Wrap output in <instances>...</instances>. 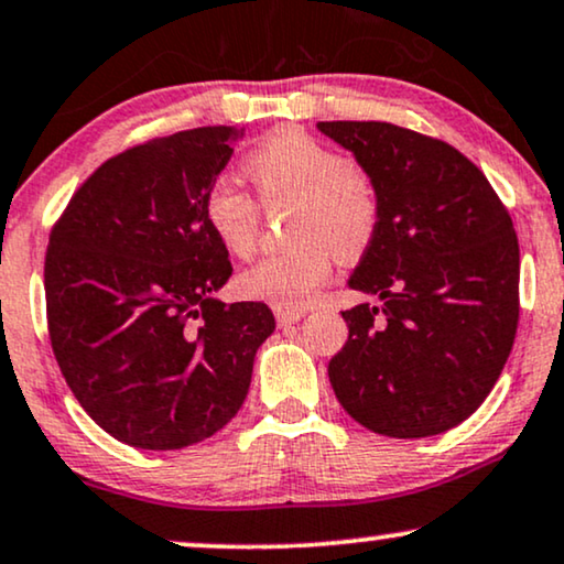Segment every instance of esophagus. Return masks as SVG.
<instances>
[{
	"mask_svg": "<svg viewBox=\"0 0 564 564\" xmlns=\"http://www.w3.org/2000/svg\"><path fill=\"white\" fill-rule=\"evenodd\" d=\"M302 317H304V310H283V306H275V319L281 327L294 325V322H299Z\"/></svg>",
	"mask_w": 564,
	"mask_h": 564,
	"instance_id": "34e87169",
	"label": "esophagus"
}]
</instances>
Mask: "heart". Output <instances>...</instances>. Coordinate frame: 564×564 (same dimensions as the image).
<instances>
[{
    "label": "heart",
    "mask_w": 564,
    "mask_h": 564,
    "mask_svg": "<svg viewBox=\"0 0 564 564\" xmlns=\"http://www.w3.org/2000/svg\"><path fill=\"white\" fill-rule=\"evenodd\" d=\"M268 208L294 206L291 245L250 262L237 283L245 296L283 310L310 304L337 258H358L379 227V193L373 180L348 164L335 149L310 133L283 129L245 162ZM206 224L224 250L245 258L260 231V206L231 177H219L206 193Z\"/></svg>",
    "instance_id": "1"
}]
</instances>
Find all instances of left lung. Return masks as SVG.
Here are the masks:
<instances>
[{
	"label": "left lung",
	"mask_w": 564,
	"mask_h": 564,
	"mask_svg": "<svg viewBox=\"0 0 564 564\" xmlns=\"http://www.w3.org/2000/svg\"><path fill=\"white\" fill-rule=\"evenodd\" d=\"M379 193V227L348 286L379 304L343 312L329 360L337 402L389 438L446 433L498 381L518 327V239L462 152L381 120H322Z\"/></svg>",
	"instance_id": "obj_1"
}]
</instances>
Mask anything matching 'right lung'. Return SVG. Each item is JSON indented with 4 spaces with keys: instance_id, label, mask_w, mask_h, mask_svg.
<instances>
[{
    "instance_id": "right-lung-1",
    "label": "right lung",
    "mask_w": 564,
    "mask_h": 564,
    "mask_svg": "<svg viewBox=\"0 0 564 564\" xmlns=\"http://www.w3.org/2000/svg\"><path fill=\"white\" fill-rule=\"evenodd\" d=\"M242 137L204 126L112 156L51 231L46 310L58 369L120 444L172 452L221 431L275 329L265 304L216 299L231 262L204 206Z\"/></svg>"
}]
</instances>
